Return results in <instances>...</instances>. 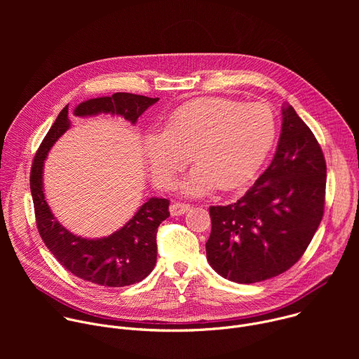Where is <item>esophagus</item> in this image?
Instances as JSON below:
<instances>
[{
	"label": "esophagus",
	"mask_w": 359,
	"mask_h": 359,
	"mask_svg": "<svg viewBox=\"0 0 359 359\" xmlns=\"http://www.w3.org/2000/svg\"><path fill=\"white\" fill-rule=\"evenodd\" d=\"M189 210H190V204H186V203H173L170 206L172 216H182Z\"/></svg>",
	"instance_id": "1"
}]
</instances>
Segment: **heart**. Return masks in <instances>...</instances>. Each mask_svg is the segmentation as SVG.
Instances as JSON below:
<instances>
[{
	"instance_id": "b5f03b06",
	"label": "heart",
	"mask_w": 359,
	"mask_h": 359,
	"mask_svg": "<svg viewBox=\"0 0 359 359\" xmlns=\"http://www.w3.org/2000/svg\"><path fill=\"white\" fill-rule=\"evenodd\" d=\"M276 132V116L264 104L206 97L176 109L163 133H147L142 151L151 179L163 189L173 184L191 153L197 166L180 189L203 196L217 186L233 190L248 182L267 158Z\"/></svg>"
}]
</instances>
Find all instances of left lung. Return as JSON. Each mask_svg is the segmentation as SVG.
Segmentation results:
<instances>
[{
	"label": "left lung",
	"mask_w": 359,
	"mask_h": 359,
	"mask_svg": "<svg viewBox=\"0 0 359 359\" xmlns=\"http://www.w3.org/2000/svg\"><path fill=\"white\" fill-rule=\"evenodd\" d=\"M276 155L251 189L227 206H212L208 262L222 277L251 284L292 267L324 215L327 165L311 129L288 104Z\"/></svg>",
	"instance_id": "8db88e82"
}]
</instances>
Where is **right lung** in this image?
Instances as JSON below:
<instances>
[{
    "label": "right lung",
    "instance_id": "obj_1",
    "mask_svg": "<svg viewBox=\"0 0 359 359\" xmlns=\"http://www.w3.org/2000/svg\"><path fill=\"white\" fill-rule=\"evenodd\" d=\"M159 97L116 92L112 96L88 99L79 104L74 115L79 118L99 114L118 115L132 125ZM71 128L65 107L43 137L31 168V194L36 227L48 250L61 266L75 277L104 287H125L146 278L156 264V233L169 213V200L147 198L135 216L108 237L85 238L65 229L50 212L43 193V163L55 142Z\"/></svg>",
    "mask_w": 359,
    "mask_h": 359
}]
</instances>
